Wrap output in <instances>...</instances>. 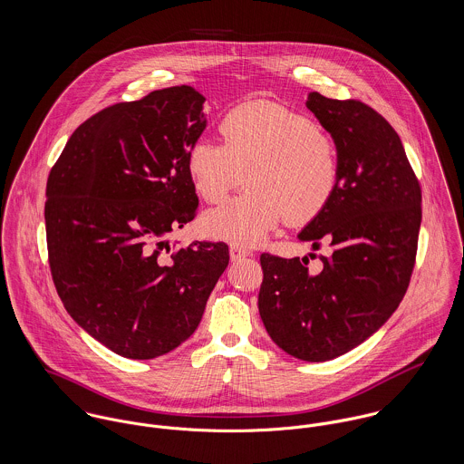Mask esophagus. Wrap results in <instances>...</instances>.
<instances>
[{
	"label": "esophagus",
	"instance_id": "1",
	"mask_svg": "<svg viewBox=\"0 0 464 464\" xmlns=\"http://www.w3.org/2000/svg\"><path fill=\"white\" fill-rule=\"evenodd\" d=\"M248 256H252L250 248H246V246H243L239 243H232L230 245V257H232V261H239V259L248 257Z\"/></svg>",
	"mask_w": 464,
	"mask_h": 464
}]
</instances>
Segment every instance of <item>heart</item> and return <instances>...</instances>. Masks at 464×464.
Listing matches in <instances>:
<instances>
[{"instance_id": "1", "label": "heart", "mask_w": 464, "mask_h": 464, "mask_svg": "<svg viewBox=\"0 0 464 464\" xmlns=\"http://www.w3.org/2000/svg\"><path fill=\"white\" fill-rule=\"evenodd\" d=\"M221 142L198 139L188 153V171L199 197L223 203L246 173L248 191L208 218L214 234L256 245L285 218L313 221L339 182V155L331 135L313 120L273 102H246L219 121Z\"/></svg>"}]
</instances>
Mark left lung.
Listing matches in <instances>:
<instances>
[{
  "label": "left lung",
  "instance_id": "left-lung-1",
  "mask_svg": "<svg viewBox=\"0 0 464 464\" xmlns=\"http://www.w3.org/2000/svg\"><path fill=\"white\" fill-rule=\"evenodd\" d=\"M305 105L337 146L339 182L298 239L316 250L327 241L332 254L316 273L307 257L263 254L259 313L284 352L322 362L366 341L397 311L416 261L421 188L395 129L370 105L320 92Z\"/></svg>",
  "mask_w": 464,
  "mask_h": 464
}]
</instances>
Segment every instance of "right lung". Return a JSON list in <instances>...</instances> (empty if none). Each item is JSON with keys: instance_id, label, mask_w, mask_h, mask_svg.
<instances>
[{"instance_id": "add662e5", "label": "right lung", "mask_w": 464, "mask_h": 464, "mask_svg": "<svg viewBox=\"0 0 464 464\" xmlns=\"http://www.w3.org/2000/svg\"><path fill=\"white\" fill-rule=\"evenodd\" d=\"M189 85L107 107L67 140L46 184L52 276L69 316L127 359H153L197 331L228 245L168 243L195 219L188 153L205 130Z\"/></svg>"}]
</instances>
